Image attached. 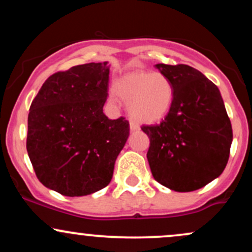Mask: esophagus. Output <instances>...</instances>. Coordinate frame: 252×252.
Returning a JSON list of instances; mask_svg holds the SVG:
<instances>
[{
	"label": "esophagus",
	"mask_w": 252,
	"mask_h": 252,
	"mask_svg": "<svg viewBox=\"0 0 252 252\" xmlns=\"http://www.w3.org/2000/svg\"><path fill=\"white\" fill-rule=\"evenodd\" d=\"M140 129V126H138L137 122H135V121H130V130H138Z\"/></svg>",
	"instance_id": "obj_1"
}]
</instances>
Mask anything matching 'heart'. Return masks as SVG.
I'll list each match as a JSON object with an SVG mask.
<instances>
[{"label": "heart", "mask_w": 252, "mask_h": 252, "mask_svg": "<svg viewBox=\"0 0 252 252\" xmlns=\"http://www.w3.org/2000/svg\"><path fill=\"white\" fill-rule=\"evenodd\" d=\"M114 90L126 102L130 116L142 123L163 120L174 102L173 84L162 73L128 72L115 82Z\"/></svg>", "instance_id": "obj_1"}]
</instances>
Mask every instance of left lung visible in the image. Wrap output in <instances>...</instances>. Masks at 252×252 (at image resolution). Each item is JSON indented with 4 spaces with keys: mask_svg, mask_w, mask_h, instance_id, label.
<instances>
[{
    "mask_svg": "<svg viewBox=\"0 0 252 252\" xmlns=\"http://www.w3.org/2000/svg\"><path fill=\"white\" fill-rule=\"evenodd\" d=\"M172 82L174 102L158 126H143L150 138L147 153L158 184L175 192H192L218 178L226 167L232 126L220 91L189 65L158 63Z\"/></svg>",
    "mask_w": 252,
    "mask_h": 252,
    "instance_id": "left-lung-1",
    "label": "left lung"
}]
</instances>
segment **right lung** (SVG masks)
Wrapping results in <instances>:
<instances>
[{
  "mask_svg": "<svg viewBox=\"0 0 252 252\" xmlns=\"http://www.w3.org/2000/svg\"><path fill=\"white\" fill-rule=\"evenodd\" d=\"M110 65L90 63L57 72L42 84L28 114L27 153L45 187L66 196L92 194L110 184L129 137V122L109 120Z\"/></svg>",
  "mask_w": 252,
  "mask_h": 252,
  "instance_id": "add662e5",
  "label": "right lung"
}]
</instances>
